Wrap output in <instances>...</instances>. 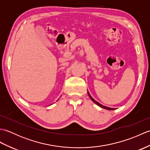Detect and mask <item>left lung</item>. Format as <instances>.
<instances>
[{"label": "left lung", "mask_w": 150, "mask_h": 150, "mask_svg": "<svg viewBox=\"0 0 150 150\" xmlns=\"http://www.w3.org/2000/svg\"><path fill=\"white\" fill-rule=\"evenodd\" d=\"M88 95H89V97H90V98H91V100L93 102V103H95V104H96L97 106H100V108H104V109H106V110H115L114 108H109V107H107V106H103V105H102V104H100V103H98L97 101H96L95 100L94 98L92 97L91 95H90V93H89L88 92Z\"/></svg>", "instance_id": "1"}]
</instances>
